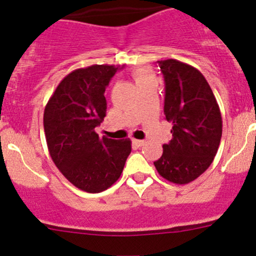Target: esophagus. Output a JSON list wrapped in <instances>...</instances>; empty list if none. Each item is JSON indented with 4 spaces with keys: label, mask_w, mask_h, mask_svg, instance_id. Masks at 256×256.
Listing matches in <instances>:
<instances>
[{
    "label": "esophagus",
    "mask_w": 256,
    "mask_h": 256,
    "mask_svg": "<svg viewBox=\"0 0 256 256\" xmlns=\"http://www.w3.org/2000/svg\"><path fill=\"white\" fill-rule=\"evenodd\" d=\"M132 142L135 144L136 146H138V147L144 146V140H136V138H134V140H132Z\"/></svg>",
    "instance_id": "34e87169"
}]
</instances>
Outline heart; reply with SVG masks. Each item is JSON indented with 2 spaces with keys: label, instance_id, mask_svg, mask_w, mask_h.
I'll list each match as a JSON object with an SVG mask.
<instances>
[{
  "label": "heart",
  "instance_id": "obj_1",
  "mask_svg": "<svg viewBox=\"0 0 256 256\" xmlns=\"http://www.w3.org/2000/svg\"><path fill=\"white\" fill-rule=\"evenodd\" d=\"M132 78L135 79L136 84L138 85H141L142 82H147V80L150 79H154V73H152L150 69H146V68H138L136 70L132 72Z\"/></svg>",
  "mask_w": 256,
  "mask_h": 256
}]
</instances>
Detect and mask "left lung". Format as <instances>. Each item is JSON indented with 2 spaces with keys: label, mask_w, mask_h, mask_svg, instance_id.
Masks as SVG:
<instances>
[{
  "label": "left lung",
  "mask_w": 256,
  "mask_h": 256,
  "mask_svg": "<svg viewBox=\"0 0 256 256\" xmlns=\"http://www.w3.org/2000/svg\"><path fill=\"white\" fill-rule=\"evenodd\" d=\"M164 78V116L172 140L154 162L160 176L187 184L210 166L222 138V114L203 74L176 59L157 62Z\"/></svg>",
  "instance_id": "1"
}]
</instances>
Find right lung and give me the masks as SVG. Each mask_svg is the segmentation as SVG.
I'll use <instances>...</instances> for the list:
<instances>
[{"label": "right lung", "mask_w": 256, "mask_h": 256, "mask_svg": "<svg viewBox=\"0 0 256 256\" xmlns=\"http://www.w3.org/2000/svg\"><path fill=\"white\" fill-rule=\"evenodd\" d=\"M118 66L95 64L69 73L48 100L43 116L52 160L79 190L99 193L121 176L131 141L95 132L106 116L104 92Z\"/></svg>", "instance_id": "obj_1"}]
</instances>
